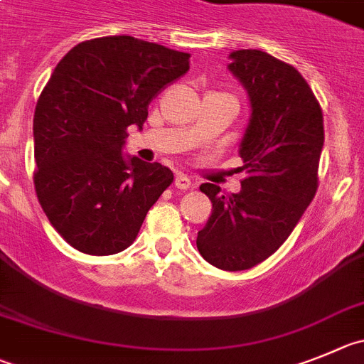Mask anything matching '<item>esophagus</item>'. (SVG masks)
Segmentation results:
<instances>
[{
	"instance_id": "1",
	"label": "esophagus",
	"mask_w": 364,
	"mask_h": 364,
	"mask_svg": "<svg viewBox=\"0 0 364 364\" xmlns=\"http://www.w3.org/2000/svg\"><path fill=\"white\" fill-rule=\"evenodd\" d=\"M174 185L178 186L179 190H188L190 186H192V179H190L186 174H178V176H176Z\"/></svg>"
}]
</instances>
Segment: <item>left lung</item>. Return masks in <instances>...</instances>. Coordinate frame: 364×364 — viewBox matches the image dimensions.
Wrapping results in <instances>:
<instances>
[{
	"instance_id": "8db88e82",
	"label": "left lung",
	"mask_w": 364,
	"mask_h": 364,
	"mask_svg": "<svg viewBox=\"0 0 364 364\" xmlns=\"http://www.w3.org/2000/svg\"><path fill=\"white\" fill-rule=\"evenodd\" d=\"M230 60L251 107L239 144L246 179L237 193L203 183L212 215L196 242L212 266L244 271L285 242L314 198L325 132L320 104L291 64L260 50H235Z\"/></svg>"
}]
</instances>
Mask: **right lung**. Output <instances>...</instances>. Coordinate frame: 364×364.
Wrapping results in <instances>:
<instances>
[{
    "label": "right lung",
    "mask_w": 364,
    "mask_h": 364,
    "mask_svg": "<svg viewBox=\"0 0 364 364\" xmlns=\"http://www.w3.org/2000/svg\"><path fill=\"white\" fill-rule=\"evenodd\" d=\"M190 68V53L109 36L77 44L53 70L33 114L37 199L75 250L114 255L132 244L174 174L124 154L129 125Z\"/></svg>",
    "instance_id": "right-lung-1"
}]
</instances>
